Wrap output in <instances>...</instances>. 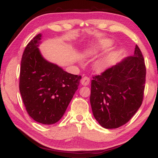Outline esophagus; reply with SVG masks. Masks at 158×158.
I'll return each mask as SVG.
<instances>
[{"label": "esophagus", "instance_id": "obj_1", "mask_svg": "<svg viewBox=\"0 0 158 158\" xmlns=\"http://www.w3.org/2000/svg\"><path fill=\"white\" fill-rule=\"evenodd\" d=\"M90 83V79L88 77H84L81 80V84L83 85H88Z\"/></svg>", "mask_w": 158, "mask_h": 158}]
</instances>
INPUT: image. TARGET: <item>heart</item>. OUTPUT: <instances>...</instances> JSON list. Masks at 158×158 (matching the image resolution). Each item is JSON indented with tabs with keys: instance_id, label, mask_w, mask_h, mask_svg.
<instances>
[{
	"instance_id": "obj_1",
	"label": "heart",
	"mask_w": 158,
	"mask_h": 158,
	"mask_svg": "<svg viewBox=\"0 0 158 158\" xmlns=\"http://www.w3.org/2000/svg\"><path fill=\"white\" fill-rule=\"evenodd\" d=\"M112 44V41L111 40H102L99 42V43L90 47L85 52V56L86 57L93 56L95 54H97L99 51L105 49L108 47L110 46ZM114 60V56L112 54H107L105 56L99 58L95 62L93 63V69L97 73H101L105 70L106 68L110 65Z\"/></svg>"
}]
</instances>
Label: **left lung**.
Here are the masks:
<instances>
[{
	"mask_svg": "<svg viewBox=\"0 0 158 158\" xmlns=\"http://www.w3.org/2000/svg\"><path fill=\"white\" fill-rule=\"evenodd\" d=\"M146 74L142 53L136 45L132 56L93 77L90 105L102 127L118 128L132 118L142 104Z\"/></svg>",
	"mask_w": 158,
	"mask_h": 158,
	"instance_id": "1",
	"label": "left lung"
}]
</instances>
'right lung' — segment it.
I'll return each instance as SVG.
<instances>
[{"instance_id": "right-lung-1", "label": "right lung", "mask_w": 158, "mask_h": 158, "mask_svg": "<svg viewBox=\"0 0 158 158\" xmlns=\"http://www.w3.org/2000/svg\"><path fill=\"white\" fill-rule=\"evenodd\" d=\"M38 34L26 47L21 62L19 90L28 114L44 125L58 122L78 89L81 76L48 62L38 49Z\"/></svg>"}]
</instances>
